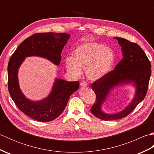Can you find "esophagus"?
<instances>
[{
	"label": "esophagus",
	"instance_id": "34e87169",
	"mask_svg": "<svg viewBox=\"0 0 154 154\" xmlns=\"http://www.w3.org/2000/svg\"><path fill=\"white\" fill-rule=\"evenodd\" d=\"M80 86L81 87L85 88L87 86V83L85 82V81H81V82L80 83Z\"/></svg>",
	"mask_w": 154,
	"mask_h": 154
}]
</instances>
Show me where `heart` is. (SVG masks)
<instances>
[{"label": "heart", "instance_id": "obj_1", "mask_svg": "<svg viewBox=\"0 0 154 154\" xmlns=\"http://www.w3.org/2000/svg\"><path fill=\"white\" fill-rule=\"evenodd\" d=\"M116 61L112 50L103 44L90 42L78 46L73 53V58L65 59L69 73L75 77L81 75V68H85V75L91 81L102 79L112 71Z\"/></svg>", "mask_w": 154, "mask_h": 154}]
</instances>
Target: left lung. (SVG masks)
<instances>
[{
	"mask_svg": "<svg viewBox=\"0 0 154 154\" xmlns=\"http://www.w3.org/2000/svg\"><path fill=\"white\" fill-rule=\"evenodd\" d=\"M121 46L123 59L113 71L91 84L96 94V101L91 112L98 119L114 120L127 116L144 99L151 76V63L144 51L139 45L124 38H115ZM132 83L136 88L132 102L120 112L109 114L104 113L101 107L107 97L114 88Z\"/></svg>",
	"mask_w": 154,
	"mask_h": 154,
	"instance_id": "8db88e82",
	"label": "left lung"
}]
</instances>
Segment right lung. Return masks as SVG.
Listing matches in <instances>:
<instances>
[{"mask_svg":"<svg viewBox=\"0 0 154 154\" xmlns=\"http://www.w3.org/2000/svg\"><path fill=\"white\" fill-rule=\"evenodd\" d=\"M70 34L65 33H38L20 44L8 65V88L16 105L22 112L40 122L54 120L63 112L70 96L78 90V81H67L56 78L52 90L44 99L34 101L27 99L19 86V67L26 57L45 58L56 65L60 64L61 51Z\"/></svg>","mask_w":154,"mask_h":154,"instance_id":"obj_1","label":"right lung"}]
</instances>
